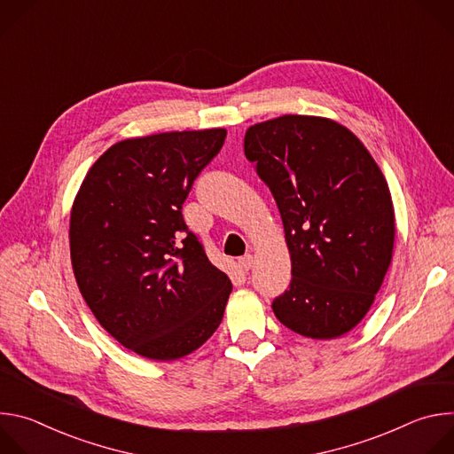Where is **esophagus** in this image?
<instances>
[{
    "label": "esophagus",
    "mask_w": 454,
    "mask_h": 454,
    "mask_svg": "<svg viewBox=\"0 0 454 454\" xmlns=\"http://www.w3.org/2000/svg\"><path fill=\"white\" fill-rule=\"evenodd\" d=\"M253 254H244L240 261H239V268L242 270V271H249L251 268H253Z\"/></svg>",
    "instance_id": "obj_1"
}]
</instances>
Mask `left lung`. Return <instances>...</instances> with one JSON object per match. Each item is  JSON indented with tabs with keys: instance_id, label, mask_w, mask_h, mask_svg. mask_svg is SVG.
Segmentation results:
<instances>
[{
	"instance_id": "left-lung-1",
	"label": "left lung",
	"mask_w": 454,
	"mask_h": 454,
	"mask_svg": "<svg viewBox=\"0 0 454 454\" xmlns=\"http://www.w3.org/2000/svg\"><path fill=\"white\" fill-rule=\"evenodd\" d=\"M244 154L273 193L291 254L275 316L305 338L347 334L392 264L395 214L379 165L345 125L307 114L251 125Z\"/></svg>"
}]
</instances>
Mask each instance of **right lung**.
I'll use <instances>...</instances> for the list:
<instances>
[{
	"label": "right lung",
	"mask_w": 454,
	"mask_h": 454,
	"mask_svg": "<svg viewBox=\"0 0 454 454\" xmlns=\"http://www.w3.org/2000/svg\"><path fill=\"white\" fill-rule=\"evenodd\" d=\"M226 129L174 131L111 145L72 207L77 286L100 325L154 361L198 350L221 325L231 282L183 221L193 179Z\"/></svg>",
	"instance_id": "right-lung-1"
}]
</instances>
